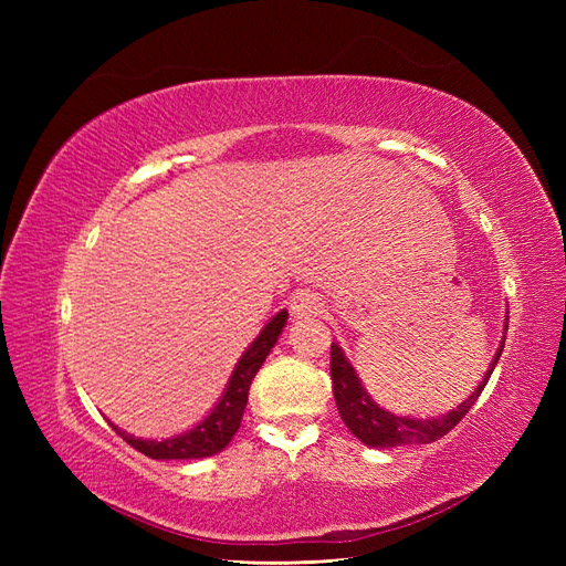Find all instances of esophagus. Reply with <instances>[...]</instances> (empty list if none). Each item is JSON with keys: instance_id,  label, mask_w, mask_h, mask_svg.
Masks as SVG:
<instances>
[{"instance_id": "1", "label": "esophagus", "mask_w": 566, "mask_h": 566, "mask_svg": "<svg viewBox=\"0 0 566 566\" xmlns=\"http://www.w3.org/2000/svg\"><path fill=\"white\" fill-rule=\"evenodd\" d=\"M325 310V304L318 293L314 290H297V293L290 297V312L295 316H318Z\"/></svg>"}]
</instances>
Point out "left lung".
Wrapping results in <instances>:
<instances>
[{
    "mask_svg": "<svg viewBox=\"0 0 566 566\" xmlns=\"http://www.w3.org/2000/svg\"><path fill=\"white\" fill-rule=\"evenodd\" d=\"M503 352V345L495 354L493 364L486 373L484 382H479V387L472 391V397L462 401L451 413L432 418V420H416V418H399L391 416L387 410H382L378 403H373L366 389L358 382L354 368L342 354V349L331 345V380H333V394H335V403L342 420L352 430L354 437L361 439L368 447H378V449H394V447H406V443H432L441 437H447L453 427L468 416V410L476 403L479 394L486 387L491 373L499 364Z\"/></svg>",
    "mask_w": 566,
    "mask_h": 566,
    "instance_id": "obj_1",
    "label": "left lung"
}]
</instances>
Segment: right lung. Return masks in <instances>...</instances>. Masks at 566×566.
Listing matches in <instances>:
<instances>
[{"instance_id": "add662e5", "label": "right lung", "mask_w": 566, "mask_h": 566, "mask_svg": "<svg viewBox=\"0 0 566 566\" xmlns=\"http://www.w3.org/2000/svg\"><path fill=\"white\" fill-rule=\"evenodd\" d=\"M285 318H287V312H281L271 318V323L260 333V337L252 342V347L241 356V361H238L224 397H221V401L214 406L212 413L198 427H193L191 432L179 434L175 439H165V441H144V439L129 437L127 432H119L117 427H113V430L123 437L132 449L156 460L208 458L219 453L221 449H227L229 441L238 432V427H241L252 378L256 375V370L262 368L271 347L276 345V339L285 325Z\"/></svg>"}]
</instances>
